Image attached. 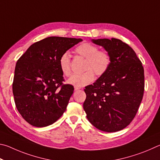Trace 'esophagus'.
Returning a JSON list of instances; mask_svg holds the SVG:
<instances>
[{"instance_id": "obj_1", "label": "esophagus", "mask_w": 160, "mask_h": 160, "mask_svg": "<svg viewBox=\"0 0 160 160\" xmlns=\"http://www.w3.org/2000/svg\"><path fill=\"white\" fill-rule=\"evenodd\" d=\"M79 89H81L80 87H77V86H74V91H78V90H79Z\"/></svg>"}]
</instances>
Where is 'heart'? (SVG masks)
Instances as JSON below:
<instances>
[{"mask_svg":"<svg viewBox=\"0 0 160 160\" xmlns=\"http://www.w3.org/2000/svg\"><path fill=\"white\" fill-rule=\"evenodd\" d=\"M74 52L85 58L82 74H74L67 80L69 84L82 87L91 83L94 79L96 74L98 77L104 75L111 64V56L106 50H98L95 45L90 43H83L76 47ZM58 64L62 74L69 77L71 75L70 57L67 52H63L58 60Z\"/></svg>","mask_w":160,"mask_h":160,"instance_id":"b5f03b06","label":"heart"}]
</instances>
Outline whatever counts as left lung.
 I'll list each match as a JSON object with an SVG mask.
<instances>
[{"label": "left lung", "instance_id": "1", "mask_svg": "<svg viewBox=\"0 0 160 160\" xmlns=\"http://www.w3.org/2000/svg\"><path fill=\"white\" fill-rule=\"evenodd\" d=\"M111 56L110 68L93 85L86 86L83 109L98 129L116 132L135 117L144 92V69L128 44L112 38L92 39Z\"/></svg>", "mask_w": 160, "mask_h": 160}]
</instances>
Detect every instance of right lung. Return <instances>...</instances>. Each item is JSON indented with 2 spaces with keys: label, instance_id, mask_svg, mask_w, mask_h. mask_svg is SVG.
<instances>
[{
  "label": "right lung",
  "instance_id": "obj_1",
  "mask_svg": "<svg viewBox=\"0 0 160 160\" xmlns=\"http://www.w3.org/2000/svg\"><path fill=\"white\" fill-rule=\"evenodd\" d=\"M82 41L50 36L32 44L17 62L12 93L18 112L31 125H51L66 110L74 87L62 83L58 60Z\"/></svg>",
  "mask_w": 160,
  "mask_h": 160
}]
</instances>
